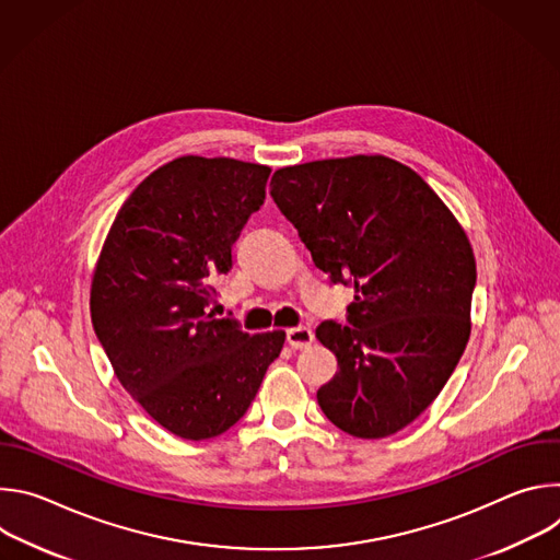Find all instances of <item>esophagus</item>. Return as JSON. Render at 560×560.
<instances>
[{
	"mask_svg": "<svg viewBox=\"0 0 560 560\" xmlns=\"http://www.w3.org/2000/svg\"><path fill=\"white\" fill-rule=\"evenodd\" d=\"M312 341H314V335H312L310 328H303V326H301V328H290V330H288V343H290V348H294V350L310 348Z\"/></svg>",
	"mask_w": 560,
	"mask_h": 560,
	"instance_id": "34e87169",
	"label": "esophagus"
}]
</instances>
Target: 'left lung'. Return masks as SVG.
Masks as SVG:
<instances>
[{"label":"left lung","mask_w":560,"mask_h":560,"mask_svg":"<svg viewBox=\"0 0 560 560\" xmlns=\"http://www.w3.org/2000/svg\"><path fill=\"white\" fill-rule=\"evenodd\" d=\"M270 186L314 266L357 292L352 328H316L339 365L318 406L357 439L404 430L441 394L471 332L476 261L463 225L385 154L285 166Z\"/></svg>","instance_id":"8db88e82"}]
</instances>
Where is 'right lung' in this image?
Masks as SVG:
<instances>
[{
  "label": "right lung",
  "instance_id": "right-lung-1",
  "mask_svg": "<svg viewBox=\"0 0 560 560\" xmlns=\"http://www.w3.org/2000/svg\"><path fill=\"white\" fill-rule=\"evenodd\" d=\"M270 173L230 156H177L132 190L102 246L95 335L124 389L179 439L232 428L283 348V330L248 335L208 312Z\"/></svg>",
  "mask_w": 560,
  "mask_h": 560
}]
</instances>
